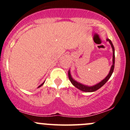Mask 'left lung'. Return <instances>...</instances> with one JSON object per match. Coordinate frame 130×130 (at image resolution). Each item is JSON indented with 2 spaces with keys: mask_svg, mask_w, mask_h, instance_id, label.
Wrapping results in <instances>:
<instances>
[{
  "mask_svg": "<svg viewBox=\"0 0 130 130\" xmlns=\"http://www.w3.org/2000/svg\"><path fill=\"white\" fill-rule=\"evenodd\" d=\"M107 41H109V43H110V45H111V47H112V51H113L112 65L111 68H110V72H109V74L107 75V77L104 79V80H102L101 82H100L99 83H98V84H95V85H94V86H88L84 85V84H81V83H78V82H77L76 80H74V79L72 77L71 74H70V70H69V72H68L69 80H70V82H71L72 84L74 86L76 87L77 89H80V90L83 91H84V92L95 91H96V90H98L99 89H100L102 86H104V84L107 83V80L110 79V77H111L112 74V73H113V71H114V63H115V52H114V46H113L112 43L111 41H110V39H107Z\"/></svg>",
  "mask_w": 130,
  "mask_h": 130,
  "instance_id": "1",
  "label": "left lung"
}]
</instances>
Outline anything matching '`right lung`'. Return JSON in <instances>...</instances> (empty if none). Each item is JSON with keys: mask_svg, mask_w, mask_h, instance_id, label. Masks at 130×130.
I'll list each match as a JSON object with an SVG mask.
<instances>
[{"mask_svg": "<svg viewBox=\"0 0 130 130\" xmlns=\"http://www.w3.org/2000/svg\"><path fill=\"white\" fill-rule=\"evenodd\" d=\"M44 83H42V84H41V85H40V86H39V87H38V88H39V87H41V86H42V85H43V84H44Z\"/></svg>", "mask_w": 130, "mask_h": 130, "instance_id": "obj_1", "label": "right lung"}]
</instances>
